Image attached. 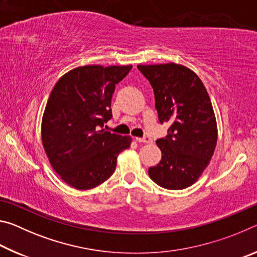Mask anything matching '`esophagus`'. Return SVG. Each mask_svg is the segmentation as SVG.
Instances as JSON below:
<instances>
[{
  "mask_svg": "<svg viewBox=\"0 0 257 257\" xmlns=\"http://www.w3.org/2000/svg\"><path fill=\"white\" fill-rule=\"evenodd\" d=\"M136 141L139 143H146V144H150L152 143V138L149 136H144V137H137Z\"/></svg>",
  "mask_w": 257,
  "mask_h": 257,
  "instance_id": "esophagus-1",
  "label": "esophagus"
}]
</instances>
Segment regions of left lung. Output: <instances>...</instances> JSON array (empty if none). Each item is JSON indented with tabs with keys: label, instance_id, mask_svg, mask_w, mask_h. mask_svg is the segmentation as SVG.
<instances>
[{
	"label": "left lung",
	"instance_id": "obj_1",
	"mask_svg": "<svg viewBox=\"0 0 257 257\" xmlns=\"http://www.w3.org/2000/svg\"><path fill=\"white\" fill-rule=\"evenodd\" d=\"M153 87L161 123H171L156 141L162 159L149 169L155 184L179 190L196 182L217 142L216 120L205 86L194 71L177 63L137 66Z\"/></svg>",
	"mask_w": 257,
	"mask_h": 257
}]
</instances>
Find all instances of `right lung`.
Instances as JSON below:
<instances>
[{"instance_id": "right-lung-1", "label": "right lung", "mask_w": 257, "mask_h": 257, "mask_svg": "<svg viewBox=\"0 0 257 257\" xmlns=\"http://www.w3.org/2000/svg\"><path fill=\"white\" fill-rule=\"evenodd\" d=\"M133 66H84L60 78L42 119V142L54 171L79 190L94 188L114 172L132 137L102 129L112 118L115 85Z\"/></svg>"}]
</instances>
